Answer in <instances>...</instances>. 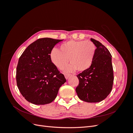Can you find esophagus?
Segmentation results:
<instances>
[{
    "instance_id": "obj_1",
    "label": "esophagus",
    "mask_w": 133,
    "mask_h": 133,
    "mask_svg": "<svg viewBox=\"0 0 133 133\" xmlns=\"http://www.w3.org/2000/svg\"><path fill=\"white\" fill-rule=\"evenodd\" d=\"M70 75V74H64V76H65V78L66 79H67L68 78H69Z\"/></svg>"
}]
</instances>
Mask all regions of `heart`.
<instances>
[{
  "instance_id": "obj_1",
  "label": "heart",
  "mask_w": 133,
  "mask_h": 133,
  "mask_svg": "<svg viewBox=\"0 0 133 133\" xmlns=\"http://www.w3.org/2000/svg\"><path fill=\"white\" fill-rule=\"evenodd\" d=\"M96 50L95 45L91 41H70L62 44L60 49L53 48L50 57L51 62L59 69H63L69 60L70 64L65 71H84L91 66Z\"/></svg>"
}]
</instances>
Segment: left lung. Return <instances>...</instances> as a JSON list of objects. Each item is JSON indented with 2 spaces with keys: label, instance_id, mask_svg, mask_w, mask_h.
Wrapping results in <instances>:
<instances>
[{
  "label": "left lung",
  "instance_id": "8db88e82",
  "mask_svg": "<svg viewBox=\"0 0 133 133\" xmlns=\"http://www.w3.org/2000/svg\"><path fill=\"white\" fill-rule=\"evenodd\" d=\"M96 47L91 66L79 74V85L76 92L79 98L88 103H97L105 99L111 91L114 81L111 55L99 41L90 39Z\"/></svg>",
  "mask_w": 133,
  "mask_h": 133
}]
</instances>
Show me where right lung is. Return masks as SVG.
<instances>
[{
    "instance_id": "1",
    "label": "right lung",
    "mask_w": 133,
    "mask_h": 133,
    "mask_svg": "<svg viewBox=\"0 0 133 133\" xmlns=\"http://www.w3.org/2000/svg\"><path fill=\"white\" fill-rule=\"evenodd\" d=\"M63 41L39 39L30 44L19 58L16 80L20 92L28 102L36 105L51 103L66 82L50 57L51 50Z\"/></svg>"
}]
</instances>
